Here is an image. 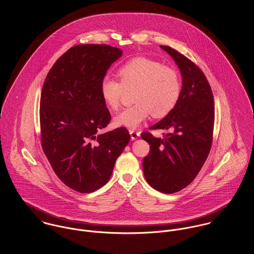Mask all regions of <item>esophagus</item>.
Segmentation results:
<instances>
[{
    "instance_id": "34e87169",
    "label": "esophagus",
    "mask_w": 254,
    "mask_h": 254,
    "mask_svg": "<svg viewBox=\"0 0 254 254\" xmlns=\"http://www.w3.org/2000/svg\"><path fill=\"white\" fill-rule=\"evenodd\" d=\"M130 135H131V139L132 140H137L140 136H141V133L140 132H137L135 130H130Z\"/></svg>"
}]
</instances>
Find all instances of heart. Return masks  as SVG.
Instances as JSON below:
<instances>
[{"label": "heart", "mask_w": 254, "mask_h": 254, "mask_svg": "<svg viewBox=\"0 0 254 254\" xmlns=\"http://www.w3.org/2000/svg\"><path fill=\"white\" fill-rule=\"evenodd\" d=\"M119 81L106 76L102 79L100 93L109 109H116L125 91H133L135 104L114 117L119 127L137 129L151 114L156 118L168 115L181 96L179 72L161 63L139 57L122 64L118 70Z\"/></svg>", "instance_id": "b5f03b06"}]
</instances>
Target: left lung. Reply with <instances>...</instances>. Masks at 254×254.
Returning <instances> with one entry per match:
<instances>
[{
  "instance_id": "8db88e82",
  "label": "left lung",
  "mask_w": 254,
  "mask_h": 254,
  "mask_svg": "<svg viewBox=\"0 0 254 254\" xmlns=\"http://www.w3.org/2000/svg\"><path fill=\"white\" fill-rule=\"evenodd\" d=\"M178 65L180 99L173 110L150 129L168 130L164 139L142 133L150 146L143 161L146 182L156 190L176 192L190 185L204 164L212 145L214 100L210 85L198 66L176 50L160 46Z\"/></svg>"
}]
</instances>
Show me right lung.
Instances as JSON below:
<instances>
[{
  "instance_id": "obj_1",
  "label": "right lung",
  "mask_w": 254,
  "mask_h": 254,
  "mask_svg": "<svg viewBox=\"0 0 254 254\" xmlns=\"http://www.w3.org/2000/svg\"><path fill=\"white\" fill-rule=\"evenodd\" d=\"M122 51L108 45H77L53 65L40 100L41 142L57 176L79 192L105 186L130 141L124 127L104 134L110 113L100 85Z\"/></svg>"
}]
</instances>
